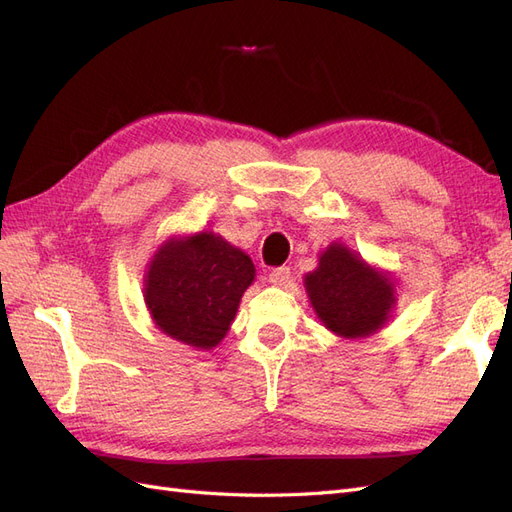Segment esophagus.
<instances>
[{"instance_id":"1","label":"esophagus","mask_w":512,"mask_h":512,"mask_svg":"<svg viewBox=\"0 0 512 512\" xmlns=\"http://www.w3.org/2000/svg\"><path fill=\"white\" fill-rule=\"evenodd\" d=\"M290 277H292L290 267H277V269H273V271L269 273V282H271L273 286H286V284L290 282Z\"/></svg>"}]
</instances>
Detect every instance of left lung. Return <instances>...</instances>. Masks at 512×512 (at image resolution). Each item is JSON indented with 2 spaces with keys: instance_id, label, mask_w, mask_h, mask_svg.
Here are the masks:
<instances>
[{
  "instance_id": "8db88e82",
  "label": "left lung",
  "mask_w": 512,
  "mask_h": 512,
  "mask_svg": "<svg viewBox=\"0 0 512 512\" xmlns=\"http://www.w3.org/2000/svg\"><path fill=\"white\" fill-rule=\"evenodd\" d=\"M305 290L324 327L346 339L374 335L397 301L393 277L367 265L344 243H331L320 254L318 267L305 275Z\"/></svg>"
}]
</instances>
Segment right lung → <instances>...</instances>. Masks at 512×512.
<instances>
[{
	"label": "right lung",
	"mask_w": 512,
	"mask_h": 512,
	"mask_svg": "<svg viewBox=\"0 0 512 512\" xmlns=\"http://www.w3.org/2000/svg\"><path fill=\"white\" fill-rule=\"evenodd\" d=\"M254 275L252 258L215 232L170 237L149 262L145 303L164 335L211 350L226 337Z\"/></svg>",
	"instance_id": "1"
}]
</instances>
